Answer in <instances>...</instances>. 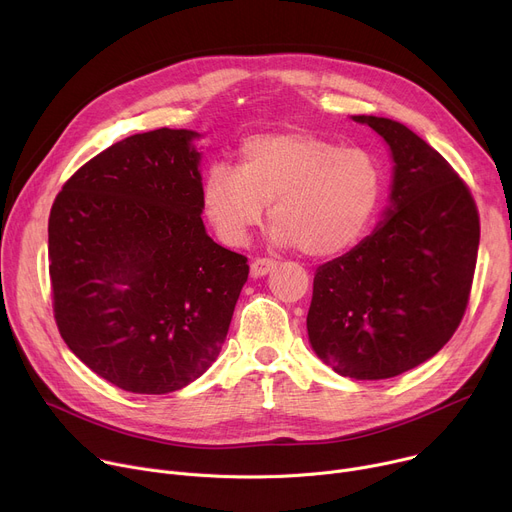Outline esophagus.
Here are the masks:
<instances>
[{"mask_svg": "<svg viewBox=\"0 0 512 512\" xmlns=\"http://www.w3.org/2000/svg\"><path fill=\"white\" fill-rule=\"evenodd\" d=\"M278 265V261L274 259H267V257H257L251 261V276L253 278H263L267 276L271 269H274Z\"/></svg>", "mask_w": 512, "mask_h": 512, "instance_id": "obj_1", "label": "esophagus"}]
</instances>
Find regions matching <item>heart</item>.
Masks as SVG:
<instances>
[{"mask_svg":"<svg viewBox=\"0 0 512 512\" xmlns=\"http://www.w3.org/2000/svg\"><path fill=\"white\" fill-rule=\"evenodd\" d=\"M381 158L306 129L259 133L238 148V164L216 162L201 183V203L220 238L245 245L271 203L274 236L313 257L354 247L379 214Z\"/></svg>","mask_w":512,"mask_h":512,"instance_id":"heart-1","label":"heart"}]
</instances>
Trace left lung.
Masks as SVG:
<instances>
[{
	"instance_id": "1",
	"label": "left lung",
	"mask_w": 512,
	"mask_h": 512,
	"mask_svg": "<svg viewBox=\"0 0 512 512\" xmlns=\"http://www.w3.org/2000/svg\"><path fill=\"white\" fill-rule=\"evenodd\" d=\"M391 148L387 220L315 274L306 329L342 377L391 379L432 358L457 331L473 284L480 214L457 170L405 125L356 115Z\"/></svg>"
}]
</instances>
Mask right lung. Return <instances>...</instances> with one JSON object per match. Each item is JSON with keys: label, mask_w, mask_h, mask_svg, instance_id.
Here are the masks:
<instances>
[{"label": "right lung", "mask_w": 512, "mask_h": 512, "mask_svg": "<svg viewBox=\"0 0 512 512\" xmlns=\"http://www.w3.org/2000/svg\"><path fill=\"white\" fill-rule=\"evenodd\" d=\"M189 129L135 133L80 166L49 216L53 317L98 377L162 395L206 372L249 263L206 234Z\"/></svg>", "instance_id": "obj_1"}]
</instances>
